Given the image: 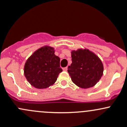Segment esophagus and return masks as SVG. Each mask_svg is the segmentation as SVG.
Segmentation results:
<instances>
[{
  "label": "esophagus",
  "mask_w": 127,
  "mask_h": 127,
  "mask_svg": "<svg viewBox=\"0 0 127 127\" xmlns=\"http://www.w3.org/2000/svg\"><path fill=\"white\" fill-rule=\"evenodd\" d=\"M62 69H63V71H67L68 68H67V67H65V68H62Z\"/></svg>",
  "instance_id": "esophagus-1"
}]
</instances>
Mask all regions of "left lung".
<instances>
[{
    "label": "left lung",
    "mask_w": 127,
    "mask_h": 127,
    "mask_svg": "<svg viewBox=\"0 0 127 127\" xmlns=\"http://www.w3.org/2000/svg\"><path fill=\"white\" fill-rule=\"evenodd\" d=\"M72 64L68 67L71 80L81 88L94 87L103 75V65L100 58L90 50H72Z\"/></svg>",
    "instance_id": "8db88e82"
}]
</instances>
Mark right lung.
Listing matches in <instances>:
<instances>
[{
	"mask_svg": "<svg viewBox=\"0 0 127 127\" xmlns=\"http://www.w3.org/2000/svg\"><path fill=\"white\" fill-rule=\"evenodd\" d=\"M54 53V48L43 46L27 60L24 65V75L31 86L44 89L56 82L62 69L60 67V58Z\"/></svg>",
	"mask_w": 127,
	"mask_h": 127,
	"instance_id": "obj_1",
	"label": "right lung"
}]
</instances>
